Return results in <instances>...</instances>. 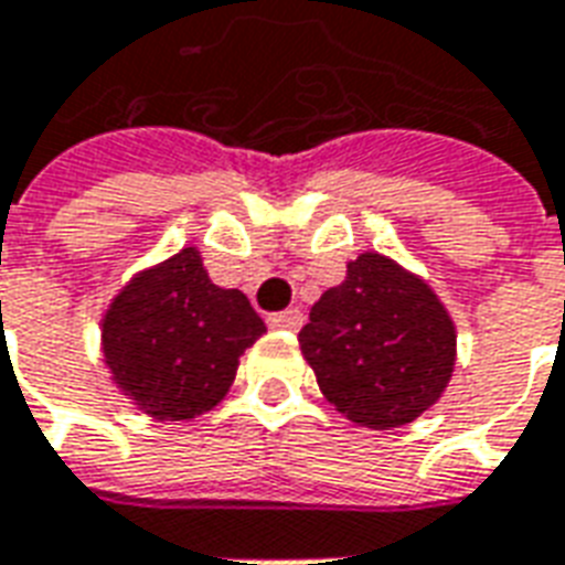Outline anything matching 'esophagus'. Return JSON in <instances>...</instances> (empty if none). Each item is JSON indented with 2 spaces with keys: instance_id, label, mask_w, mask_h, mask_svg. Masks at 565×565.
Masks as SVG:
<instances>
[{
  "instance_id": "1",
  "label": "esophagus",
  "mask_w": 565,
  "mask_h": 565,
  "mask_svg": "<svg viewBox=\"0 0 565 565\" xmlns=\"http://www.w3.org/2000/svg\"><path fill=\"white\" fill-rule=\"evenodd\" d=\"M267 324H270L274 331H298L300 324H303V312L300 310L270 312V316H267Z\"/></svg>"
}]
</instances>
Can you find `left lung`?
Masks as SVG:
<instances>
[{"instance_id": "obj_1", "label": "left lung", "mask_w": 565, "mask_h": 565, "mask_svg": "<svg viewBox=\"0 0 565 565\" xmlns=\"http://www.w3.org/2000/svg\"><path fill=\"white\" fill-rule=\"evenodd\" d=\"M300 352L324 401L349 422L388 430L427 413L455 373L457 331L446 303L413 270L379 253L312 303Z\"/></svg>"}]
</instances>
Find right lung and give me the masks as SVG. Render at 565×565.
Wrapping results in <instances>:
<instances>
[{"label":"right lung","instance_id":"1","mask_svg":"<svg viewBox=\"0 0 565 565\" xmlns=\"http://www.w3.org/2000/svg\"><path fill=\"white\" fill-rule=\"evenodd\" d=\"M237 288L207 277L195 246L147 267L102 316L110 379L141 413L189 422L228 394L241 355L265 333Z\"/></svg>","mask_w":565,"mask_h":565}]
</instances>
